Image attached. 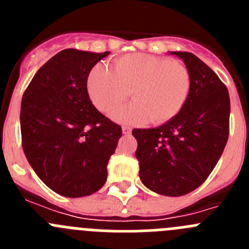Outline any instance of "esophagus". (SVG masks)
Segmentation results:
<instances>
[{"instance_id":"34e87169","label":"esophagus","mask_w":249,"mask_h":249,"mask_svg":"<svg viewBox=\"0 0 249 249\" xmlns=\"http://www.w3.org/2000/svg\"><path fill=\"white\" fill-rule=\"evenodd\" d=\"M122 132H123V135H129V133H131V127L123 126L122 127Z\"/></svg>"}]
</instances>
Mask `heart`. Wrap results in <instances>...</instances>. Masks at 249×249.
Returning a JSON list of instances; mask_svg holds the SVG:
<instances>
[{"instance_id": "heart-1", "label": "heart", "mask_w": 249, "mask_h": 249, "mask_svg": "<svg viewBox=\"0 0 249 249\" xmlns=\"http://www.w3.org/2000/svg\"><path fill=\"white\" fill-rule=\"evenodd\" d=\"M128 105L112 113L121 123L160 124L172 120L186 103L191 74L179 61L132 53L114 59L113 71L96 65L87 76L89 100L98 111L108 113L131 94Z\"/></svg>"}]
</instances>
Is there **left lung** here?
<instances>
[{
	"instance_id": "1",
	"label": "left lung",
	"mask_w": 249,
	"mask_h": 249,
	"mask_svg": "<svg viewBox=\"0 0 249 249\" xmlns=\"http://www.w3.org/2000/svg\"><path fill=\"white\" fill-rule=\"evenodd\" d=\"M183 59L191 91L182 109L157 128H135L140 178L153 192L178 197L206 181L221 158L230 135L231 102L219 77L190 52Z\"/></svg>"
}]
</instances>
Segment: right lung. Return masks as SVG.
Here are the masks:
<instances>
[{"label": "right lung", "instance_id": "add662e5", "mask_svg": "<svg viewBox=\"0 0 249 249\" xmlns=\"http://www.w3.org/2000/svg\"><path fill=\"white\" fill-rule=\"evenodd\" d=\"M109 52L67 48L39 68L21 103L22 148L39 179L70 198L97 192L122 136L120 124L96 109L87 76Z\"/></svg>", "mask_w": 249, "mask_h": 249}]
</instances>
